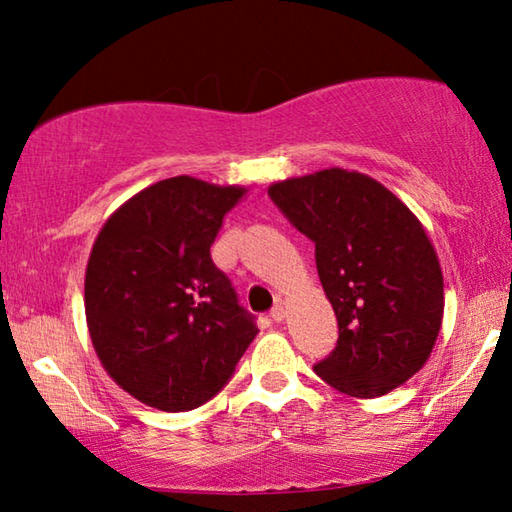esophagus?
<instances>
[{"mask_svg": "<svg viewBox=\"0 0 512 512\" xmlns=\"http://www.w3.org/2000/svg\"><path fill=\"white\" fill-rule=\"evenodd\" d=\"M271 318L275 320V323H282V320L287 318V309H284L282 305H275V307L271 309Z\"/></svg>", "mask_w": 512, "mask_h": 512, "instance_id": "1", "label": "esophagus"}]
</instances>
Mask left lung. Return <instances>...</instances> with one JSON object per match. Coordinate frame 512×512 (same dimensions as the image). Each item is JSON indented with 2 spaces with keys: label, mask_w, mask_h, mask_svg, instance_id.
<instances>
[{
  "label": "left lung",
  "mask_w": 512,
  "mask_h": 512,
  "mask_svg": "<svg viewBox=\"0 0 512 512\" xmlns=\"http://www.w3.org/2000/svg\"><path fill=\"white\" fill-rule=\"evenodd\" d=\"M268 196L316 246V268L339 320L316 375L345 395L379 397L418 372L443 325V273L427 232L384 185L323 169L275 183Z\"/></svg>",
  "instance_id": "left-lung-1"
}]
</instances>
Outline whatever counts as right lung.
I'll return each mask as SVG.
<instances>
[{
	"mask_svg": "<svg viewBox=\"0 0 512 512\" xmlns=\"http://www.w3.org/2000/svg\"><path fill=\"white\" fill-rule=\"evenodd\" d=\"M176 176L133 196L103 225L85 271V316L103 368L137 400L192 411L235 375L259 332L210 255L244 196Z\"/></svg>",
	"mask_w": 512,
	"mask_h": 512,
	"instance_id": "obj_1",
	"label": "right lung"
}]
</instances>
